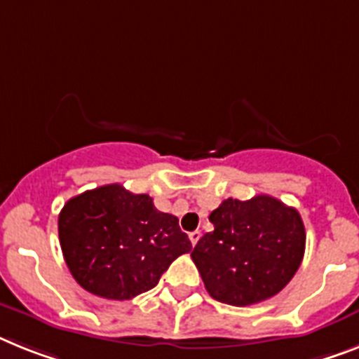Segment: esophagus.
<instances>
[{
    "instance_id": "esophagus-1",
    "label": "esophagus",
    "mask_w": 359,
    "mask_h": 359,
    "mask_svg": "<svg viewBox=\"0 0 359 359\" xmlns=\"http://www.w3.org/2000/svg\"><path fill=\"white\" fill-rule=\"evenodd\" d=\"M198 239H201V231L198 230H195V231H191V233H189V241H191V245H197L198 243Z\"/></svg>"
}]
</instances>
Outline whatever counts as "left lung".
<instances>
[{
	"label": "left lung",
	"mask_w": 359,
	"mask_h": 359,
	"mask_svg": "<svg viewBox=\"0 0 359 359\" xmlns=\"http://www.w3.org/2000/svg\"><path fill=\"white\" fill-rule=\"evenodd\" d=\"M213 231L191 252L213 299L248 306L287 287L305 254V224L296 208L270 195L226 198L210 213Z\"/></svg>",
	"instance_id": "left-lung-1"
}]
</instances>
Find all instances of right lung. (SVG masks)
<instances>
[{"label": "right lung", "mask_w": 359, "mask_h": 359, "mask_svg": "<svg viewBox=\"0 0 359 359\" xmlns=\"http://www.w3.org/2000/svg\"><path fill=\"white\" fill-rule=\"evenodd\" d=\"M58 236L78 285L116 301L151 290L175 259L191 250L177 217L158 212L149 195L120 184L69 198L58 217Z\"/></svg>", "instance_id": "right-lung-1"}]
</instances>
